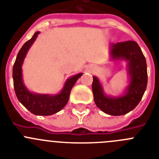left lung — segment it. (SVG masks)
I'll use <instances>...</instances> for the list:
<instances>
[{
	"instance_id": "8db88e82",
	"label": "left lung",
	"mask_w": 159,
	"mask_h": 159,
	"mask_svg": "<svg viewBox=\"0 0 159 159\" xmlns=\"http://www.w3.org/2000/svg\"><path fill=\"white\" fill-rule=\"evenodd\" d=\"M110 57L112 60L127 61L129 84L123 95L111 96L105 94L99 79L93 76L94 101L104 113L110 116H123L136 107L147 89V62L139 44L132 40L111 43Z\"/></svg>"
}]
</instances>
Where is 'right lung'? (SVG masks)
I'll return each mask as SVG.
<instances>
[{
  "label": "right lung",
  "instance_id": "add662e5",
  "mask_svg": "<svg viewBox=\"0 0 159 159\" xmlns=\"http://www.w3.org/2000/svg\"><path fill=\"white\" fill-rule=\"evenodd\" d=\"M40 32H35L30 40L22 46L16 56L12 69V78L15 93L18 100L21 102L28 110L36 116H51L57 113L65 107L69 99L71 90L74 84L83 73L70 77L66 80L61 92L57 95L38 94L31 92L23 82L22 78V64L28 51L34 43Z\"/></svg>",
  "mask_w": 159,
  "mask_h": 159
}]
</instances>
